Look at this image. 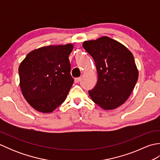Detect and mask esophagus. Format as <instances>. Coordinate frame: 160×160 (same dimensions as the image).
<instances>
[{"label":"esophagus","instance_id":"34e87169","mask_svg":"<svg viewBox=\"0 0 160 160\" xmlns=\"http://www.w3.org/2000/svg\"><path fill=\"white\" fill-rule=\"evenodd\" d=\"M80 80H81V78H75V82L76 83H78L80 81Z\"/></svg>","mask_w":160,"mask_h":160}]
</instances>
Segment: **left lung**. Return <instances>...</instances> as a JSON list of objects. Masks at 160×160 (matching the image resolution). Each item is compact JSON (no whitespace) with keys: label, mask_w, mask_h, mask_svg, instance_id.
<instances>
[{"label":"left lung","mask_w":160,"mask_h":160,"mask_svg":"<svg viewBox=\"0 0 160 160\" xmlns=\"http://www.w3.org/2000/svg\"><path fill=\"white\" fill-rule=\"evenodd\" d=\"M82 46L92 56L98 72L96 85L89 91L91 98L105 110L120 107L130 96L138 79L132 53L107 36L84 41Z\"/></svg>","instance_id":"1"}]
</instances>
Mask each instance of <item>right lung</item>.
Instances as JSON below:
<instances>
[{
	"label": "right lung",
	"mask_w": 160,
	"mask_h": 160,
	"mask_svg": "<svg viewBox=\"0 0 160 160\" xmlns=\"http://www.w3.org/2000/svg\"><path fill=\"white\" fill-rule=\"evenodd\" d=\"M73 45H50L29 52L18 69L20 87L36 111L51 113L64 102L73 83L69 56Z\"/></svg>",
	"instance_id": "obj_1"
}]
</instances>
